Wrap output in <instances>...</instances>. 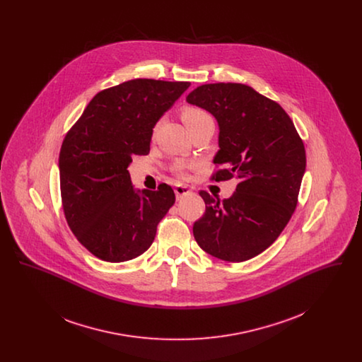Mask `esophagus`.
Wrapping results in <instances>:
<instances>
[{
    "label": "esophagus",
    "mask_w": 362,
    "mask_h": 362,
    "mask_svg": "<svg viewBox=\"0 0 362 362\" xmlns=\"http://www.w3.org/2000/svg\"><path fill=\"white\" fill-rule=\"evenodd\" d=\"M175 194H176V198L180 199V198H183L186 195L192 194V191L187 186H185V185H177V186H175Z\"/></svg>",
    "instance_id": "1"
}]
</instances>
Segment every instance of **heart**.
<instances>
[{"mask_svg": "<svg viewBox=\"0 0 362 362\" xmlns=\"http://www.w3.org/2000/svg\"><path fill=\"white\" fill-rule=\"evenodd\" d=\"M180 117H182V121L185 122V124L187 126L189 130L205 123V122L211 121V117L209 115V112L201 107H197V105H185L182 108ZM175 173H177L179 176H186L187 165L186 164H177L175 167Z\"/></svg>", "mask_w": 362, "mask_h": 362, "instance_id": "b5f03b06", "label": "heart"}]
</instances>
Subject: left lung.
I'll return each instance as SVG.
<instances>
[{"instance_id":"left-lung-1","label":"left lung","mask_w":362,"mask_h":362,"mask_svg":"<svg viewBox=\"0 0 362 362\" xmlns=\"http://www.w3.org/2000/svg\"><path fill=\"white\" fill-rule=\"evenodd\" d=\"M189 104L205 108L220 126L211 180L239 179L228 199L201 189L206 210L194 223L198 245L211 257L244 262L269 248L289 223L305 173V148L279 104L251 86L216 83L195 88Z\"/></svg>"}]
</instances>
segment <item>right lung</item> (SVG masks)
I'll list each match as a JSON object with an SVG mask.
<instances>
[{
    "label": "right lung",
    "instance_id": "right-lung-1",
    "mask_svg": "<svg viewBox=\"0 0 362 362\" xmlns=\"http://www.w3.org/2000/svg\"><path fill=\"white\" fill-rule=\"evenodd\" d=\"M187 81L136 78L100 90L64 138L59 183L73 235L96 258L126 262L144 254L175 204L171 186L134 191L127 165L149 153L157 121Z\"/></svg>",
    "mask_w": 362,
    "mask_h": 362
}]
</instances>
